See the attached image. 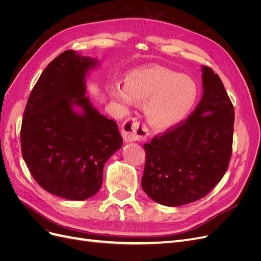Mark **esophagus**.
<instances>
[{"instance_id":"1","label":"esophagus","mask_w":261,"mask_h":261,"mask_svg":"<svg viewBox=\"0 0 261 261\" xmlns=\"http://www.w3.org/2000/svg\"><path fill=\"white\" fill-rule=\"evenodd\" d=\"M121 133L125 143H133V141L140 140L148 135L147 129L144 126L139 124L136 120H132V118L125 121Z\"/></svg>"}]
</instances>
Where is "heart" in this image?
<instances>
[{"label": "heart", "instance_id": "heart-1", "mask_svg": "<svg viewBox=\"0 0 261 261\" xmlns=\"http://www.w3.org/2000/svg\"><path fill=\"white\" fill-rule=\"evenodd\" d=\"M110 97L121 113L134 105H144V115L154 130H167L179 125L192 112L199 96L198 85L184 74L162 66L133 69L125 76L124 87L113 84Z\"/></svg>", "mask_w": 261, "mask_h": 261}]
</instances>
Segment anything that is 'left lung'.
Instances as JSON below:
<instances>
[{
	"instance_id": "obj_1",
	"label": "left lung",
	"mask_w": 261,
	"mask_h": 261,
	"mask_svg": "<svg viewBox=\"0 0 261 261\" xmlns=\"http://www.w3.org/2000/svg\"><path fill=\"white\" fill-rule=\"evenodd\" d=\"M202 97L193 114L177 127L145 144L141 186L168 207L206 196L223 177L232 154L234 108L220 77L201 66Z\"/></svg>"
}]
</instances>
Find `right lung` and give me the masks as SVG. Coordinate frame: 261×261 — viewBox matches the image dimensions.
<instances>
[{
    "mask_svg": "<svg viewBox=\"0 0 261 261\" xmlns=\"http://www.w3.org/2000/svg\"><path fill=\"white\" fill-rule=\"evenodd\" d=\"M99 61L67 50L45 67L23 112L21 153L46 192L85 200L102 185L106 162L123 145L115 121L86 96V77Z\"/></svg>",
    "mask_w": 261,
    "mask_h": 261,
    "instance_id": "obj_1",
    "label": "right lung"
}]
</instances>
